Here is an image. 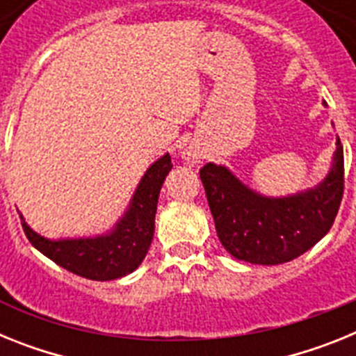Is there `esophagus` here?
<instances>
[{"label":"esophagus","mask_w":356,"mask_h":356,"mask_svg":"<svg viewBox=\"0 0 356 356\" xmlns=\"http://www.w3.org/2000/svg\"><path fill=\"white\" fill-rule=\"evenodd\" d=\"M200 153H197L196 149H187L184 153V160H185V163H188V165H194V163H197L200 162Z\"/></svg>","instance_id":"1"}]
</instances>
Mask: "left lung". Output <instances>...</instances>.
Masks as SVG:
<instances>
[{"label": "left lung", "mask_w": 356, "mask_h": 356, "mask_svg": "<svg viewBox=\"0 0 356 356\" xmlns=\"http://www.w3.org/2000/svg\"><path fill=\"white\" fill-rule=\"evenodd\" d=\"M217 237L232 257L260 266L291 262L332 228L344 194V153L337 149L326 178L303 193L262 196L225 165L200 169Z\"/></svg>", "instance_id": "1"}]
</instances>
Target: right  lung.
Instances as JSON below:
<instances>
[{
    "label": "right lung",
    "instance_id": "1",
    "mask_svg": "<svg viewBox=\"0 0 356 356\" xmlns=\"http://www.w3.org/2000/svg\"><path fill=\"white\" fill-rule=\"evenodd\" d=\"M171 168L169 153L151 163L135 188L124 216L106 234L96 237L51 241L33 232L21 216L24 234L31 246L81 278L96 282L122 278L140 266L149 250L155 234V213L160 188Z\"/></svg>",
    "mask_w": 356,
    "mask_h": 356
}]
</instances>
